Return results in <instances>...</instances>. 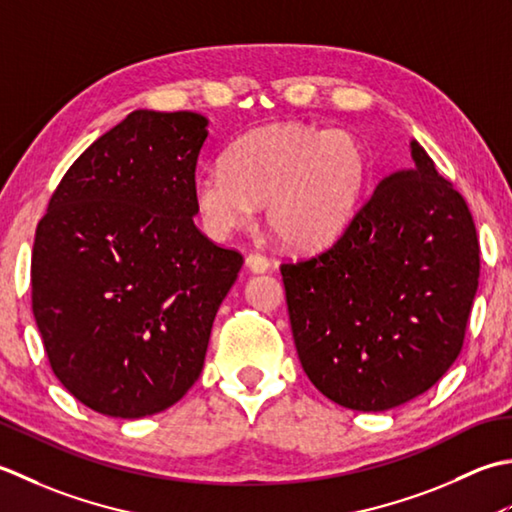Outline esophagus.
<instances>
[{
    "instance_id": "1",
    "label": "esophagus",
    "mask_w": 512,
    "mask_h": 512,
    "mask_svg": "<svg viewBox=\"0 0 512 512\" xmlns=\"http://www.w3.org/2000/svg\"><path fill=\"white\" fill-rule=\"evenodd\" d=\"M245 265L252 269V271H256V274H263V271H267L271 267L269 258H265L263 254H249L245 258Z\"/></svg>"
}]
</instances>
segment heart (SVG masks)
<instances>
[{"label": "heart", "mask_w": 512, "mask_h": 512, "mask_svg": "<svg viewBox=\"0 0 512 512\" xmlns=\"http://www.w3.org/2000/svg\"><path fill=\"white\" fill-rule=\"evenodd\" d=\"M371 174V152L356 132L274 123L238 139L225 165L198 174L194 203L216 238L247 225L254 203H265L271 234L307 252L331 243L349 225Z\"/></svg>", "instance_id": "obj_1"}]
</instances>
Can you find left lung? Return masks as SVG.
<instances>
[{
	"mask_svg": "<svg viewBox=\"0 0 512 512\" xmlns=\"http://www.w3.org/2000/svg\"><path fill=\"white\" fill-rule=\"evenodd\" d=\"M413 170L382 179L322 252L280 265L302 369L344 409L387 411L460 356L479 285L464 196L411 143Z\"/></svg>",
	"mask_w": 512,
	"mask_h": 512,
	"instance_id": "obj_1",
	"label": "left lung"
}]
</instances>
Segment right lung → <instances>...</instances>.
Listing matches in <instances>:
<instances>
[{
  "mask_svg": "<svg viewBox=\"0 0 512 512\" xmlns=\"http://www.w3.org/2000/svg\"><path fill=\"white\" fill-rule=\"evenodd\" d=\"M207 119L134 110L70 165L35 232L33 314L59 382L112 417L165 411L201 375L243 254L194 225Z\"/></svg>",
  "mask_w": 512,
  "mask_h": 512,
  "instance_id": "1",
  "label": "right lung"
}]
</instances>
